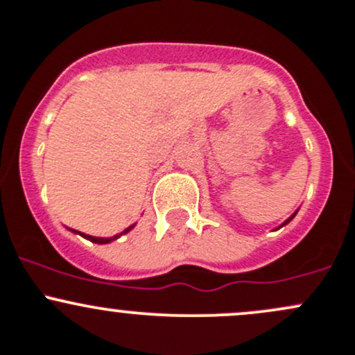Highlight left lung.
Returning <instances> with one entry per match:
<instances>
[{"label":"left lung","mask_w":355,"mask_h":355,"mask_svg":"<svg viewBox=\"0 0 355 355\" xmlns=\"http://www.w3.org/2000/svg\"><path fill=\"white\" fill-rule=\"evenodd\" d=\"M296 212H297V211H296ZM296 212H294V214H293V216H291V218H287V219H286V221H284V223H282V225H281V226H279V227L286 226V225H287V223H291V221H293V218H294V216H296Z\"/></svg>","instance_id":"left-lung-1"}]
</instances>
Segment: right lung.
<instances>
[{
  "label": "right lung",
  "instance_id": "obj_1",
  "mask_svg": "<svg viewBox=\"0 0 355 355\" xmlns=\"http://www.w3.org/2000/svg\"><path fill=\"white\" fill-rule=\"evenodd\" d=\"M134 227V225L132 226H129L128 230H124L122 231V233H119V234H115V236H110V238H98V236H89V234H85V233H80V231H74V230H71L73 231V233H78V234H81V236L83 238H87V240H89L92 241V243H98V245H105V243H110V241H114V240H117V238H121L122 234H125V233H129L130 230H132Z\"/></svg>",
  "mask_w": 355,
  "mask_h": 355
}]
</instances>
